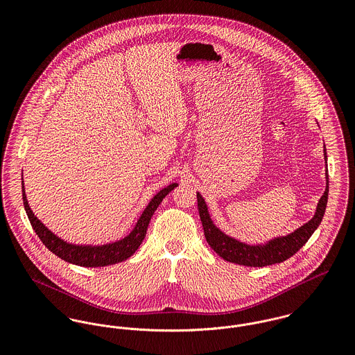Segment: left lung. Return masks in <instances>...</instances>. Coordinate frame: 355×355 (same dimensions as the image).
Masks as SVG:
<instances>
[{
	"instance_id": "left-lung-1",
	"label": "left lung",
	"mask_w": 355,
	"mask_h": 355,
	"mask_svg": "<svg viewBox=\"0 0 355 355\" xmlns=\"http://www.w3.org/2000/svg\"><path fill=\"white\" fill-rule=\"evenodd\" d=\"M324 157H325V162H327L325 149H324ZM325 175H327V187H325L322 197L317 203L315 213H314L313 218L309 220L298 230H295L294 232H291L286 236H279V238L270 239L262 245H248L235 238L225 235L220 228H217L213 224L202 196L200 193H197L198 210H200V217L202 221L206 242L221 258H224L228 262L238 263V265L259 268V266L280 263V262L288 259L304 246L322 221L327 202H328V190H329L328 173H325Z\"/></svg>"
}]
</instances>
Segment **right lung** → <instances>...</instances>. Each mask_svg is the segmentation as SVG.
<instances>
[{
	"label": "right lung",
	"mask_w": 355,
	"mask_h": 355,
	"mask_svg": "<svg viewBox=\"0 0 355 355\" xmlns=\"http://www.w3.org/2000/svg\"><path fill=\"white\" fill-rule=\"evenodd\" d=\"M176 186H178V183H172V184L166 186L165 189L159 190L153 197L149 205L145 207V210L139 216L134 230L127 236H124L120 241L112 242V243H106L101 246H92V245L68 243L64 239L54 235L48 227H45V224L40 218H37V216L33 213V210L28 205L26 191H24V183L21 179V193H23L24 209H26V213L28 216V220H30L35 234L40 236L42 243L51 250V253L55 254L61 259H64L69 263L86 266V268L113 265V263L125 261L127 258H130L132 254L135 253L146 236V231H148L153 213L157 210L158 205L162 202V200Z\"/></svg>",
	"instance_id": "obj_1"
}]
</instances>
